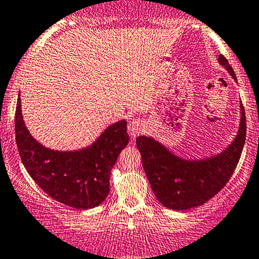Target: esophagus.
Wrapping results in <instances>:
<instances>
[{
    "label": "esophagus",
    "instance_id": "esophagus-1",
    "mask_svg": "<svg viewBox=\"0 0 259 259\" xmlns=\"http://www.w3.org/2000/svg\"><path fill=\"white\" fill-rule=\"evenodd\" d=\"M143 130H144V126H143V122H142L141 119L133 118L132 121H130L128 124H127V132H128V135L132 138L138 137V136L143 132Z\"/></svg>",
    "mask_w": 259,
    "mask_h": 259
}]
</instances>
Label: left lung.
<instances>
[{"instance_id": "1", "label": "left lung", "mask_w": 259, "mask_h": 259, "mask_svg": "<svg viewBox=\"0 0 259 259\" xmlns=\"http://www.w3.org/2000/svg\"><path fill=\"white\" fill-rule=\"evenodd\" d=\"M219 62L237 81L229 60L220 55ZM244 141L246 113L242 104L240 130L235 141L224 152L206 159H182L151 137L140 136L136 140L155 197L165 207L179 211L205 204L227 184L241 158Z\"/></svg>"}]
</instances>
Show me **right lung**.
Segmentation results:
<instances>
[{
    "instance_id": "obj_1",
    "label": "right lung",
    "mask_w": 259,
    "mask_h": 259,
    "mask_svg": "<svg viewBox=\"0 0 259 259\" xmlns=\"http://www.w3.org/2000/svg\"><path fill=\"white\" fill-rule=\"evenodd\" d=\"M17 148L32 179L49 196L68 206L86 210L101 204L110 191V174L128 143L127 122L111 124L90 147L74 152L46 148L29 135L18 97L15 116Z\"/></svg>"
}]
</instances>
